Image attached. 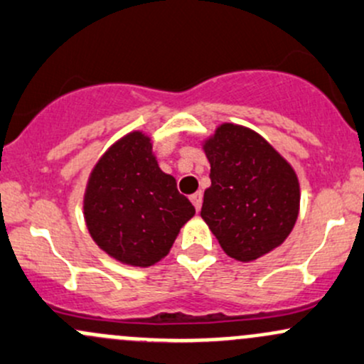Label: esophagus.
Instances as JSON below:
<instances>
[{"mask_svg": "<svg viewBox=\"0 0 364 364\" xmlns=\"http://www.w3.org/2000/svg\"><path fill=\"white\" fill-rule=\"evenodd\" d=\"M191 201H193L194 208H196V212L201 210V203H203V194L201 193H194L193 196H191Z\"/></svg>", "mask_w": 364, "mask_h": 364, "instance_id": "1", "label": "esophagus"}]
</instances>
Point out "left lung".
<instances>
[{
  "mask_svg": "<svg viewBox=\"0 0 364 364\" xmlns=\"http://www.w3.org/2000/svg\"><path fill=\"white\" fill-rule=\"evenodd\" d=\"M212 186L201 218L234 260L253 262L284 243L300 212L295 170L260 134L222 123L201 140Z\"/></svg>",
  "mask_w": 364,
  "mask_h": 364,
  "instance_id": "obj_1",
  "label": "left lung"
}]
</instances>
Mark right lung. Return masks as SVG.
Here are the masks:
<instances>
[{
	"instance_id": "add662e5",
	"label": "right lung",
	"mask_w": 364,
	"mask_h": 364,
	"mask_svg": "<svg viewBox=\"0 0 364 364\" xmlns=\"http://www.w3.org/2000/svg\"><path fill=\"white\" fill-rule=\"evenodd\" d=\"M194 213L175 177L159 168L151 135L142 130L116 140L90 171L85 224L95 245L119 264H158Z\"/></svg>"
}]
</instances>
